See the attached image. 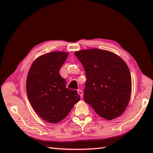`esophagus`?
Segmentation results:
<instances>
[{"label":"esophagus","mask_w":153,"mask_h":153,"mask_svg":"<svg viewBox=\"0 0 153 153\" xmlns=\"http://www.w3.org/2000/svg\"><path fill=\"white\" fill-rule=\"evenodd\" d=\"M77 93H78V94L80 95V97L82 98V97H83V92H82V90H77Z\"/></svg>","instance_id":"1"}]
</instances>
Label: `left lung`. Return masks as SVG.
<instances>
[{
  "mask_svg": "<svg viewBox=\"0 0 153 153\" xmlns=\"http://www.w3.org/2000/svg\"><path fill=\"white\" fill-rule=\"evenodd\" d=\"M82 64L87 81L84 100L101 118L121 116L130 99L131 78L128 65L115 53L91 48L75 52Z\"/></svg>",
  "mask_w": 153,
  "mask_h": 153,
  "instance_id": "1",
  "label": "left lung"
}]
</instances>
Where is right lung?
<instances>
[{
  "instance_id": "add662e5",
  "label": "right lung",
  "mask_w": 153,
  "mask_h": 153,
  "mask_svg": "<svg viewBox=\"0 0 153 153\" xmlns=\"http://www.w3.org/2000/svg\"><path fill=\"white\" fill-rule=\"evenodd\" d=\"M69 53L53 51L39 56L28 71L26 91L35 112L45 121L57 123L64 120L80 100L77 91L66 88L59 71Z\"/></svg>"
}]
</instances>
